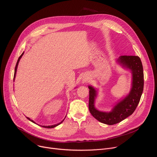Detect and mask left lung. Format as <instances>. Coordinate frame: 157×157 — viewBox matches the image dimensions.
Masks as SVG:
<instances>
[{
	"label": "left lung",
	"instance_id": "obj_1",
	"mask_svg": "<svg viewBox=\"0 0 157 157\" xmlns=\"http://www.w3.org/2000/svg\"><path fill=\"white\" fill-rule=\"evenodd\" d=\"M117 62L131 71L132 88L128 94L117 103L110 112L105 113L96 109L94 101L97 96V91L93 87L88 86L89 110L96 119L107 125L117 124L132 115L140 102L144 89V71L140 58L137 56H121L117 59Z\"/></svg>",
	"mask_w": 157,
	"mask_h": 157
}]
</instances>
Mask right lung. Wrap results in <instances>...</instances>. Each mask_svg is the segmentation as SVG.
I'll return each instance as SVG.
<instances>
[{
    "label": "right lung",
    "instance_id": "add662e5",
    "mask_svg": "<svg viewBox=\"0 0 157 157\" xmlns=\"http://www.w3.org/2000/svg\"><path fill=\"white\" fill-rule=\"evenodd\" d=\"M23 55H24V53H22V54L20 56V57L18 58V60H17V64H16V66H15V72H14V76H13V81H14V79H15V75H16V72H17V66H18V62H19V61H20V58H21V56H23ZM29 121H30L31 122H33V123H35L33 121H32V120H31L30 118H29V117H27ZM65 118H66V117H65ZM64 118V119H65ZM64 119L60 122V123H58V124H55V125H49V126H44V125H41V127H44V128H54V127H56V126H58V125H59L60 124H61L63 122V121L64 120Z\"/></svg>",
    "mask_w": 157,
    "mask_h": 157
}]
</instances>
